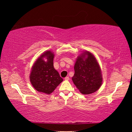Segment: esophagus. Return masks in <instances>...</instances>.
Masks as SVG:
<instances>
[{"label":"esophagus","mask_w":132,"mask_h":132,"mask_svg":"<svg viewBox=\"0 0 132 132\" xmlns=\"http://www.w3.org/2000/svg\"><path fill=\"white\" fill-rule=\"evenodd\" d=\"M64 80H69V76H67L65 78H64Z\"/></svg>","instance_id":"34e87169"}]
</instances>
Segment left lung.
I'll return each mask as SVG.
<instances>
[{
    "mask_svg": "<svg viewBox=\"0 0 132 132\" xmlns=\"http://www.w3.org/2000/svg\"><path fill=\"white\" fill-rule=\"evenodd\" d=\"M73 83L82 94L97 91L102 82L100 66L92 53L86 51L77 57L75 67Z\"/></svg>",
    "mask_w": 132,
    "mask_h": 132,
    "instance_id": "1",
    "label": "left lung"
}]
</instances>
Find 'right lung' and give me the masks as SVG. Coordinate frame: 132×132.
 <instances>
[{
  "label": "right lung",
  "instance_id": "right-lung-1",
  "mask_svg": "<svg viewBox=\"0 0 132 132\" xmlns=\"http://www.w3.org/2000/svg\"><path fill=\"white\" fill-rule=\"evenodd\" d=\"M45 57L47 61L43 58ZM54 55L51 51H46L38 58L32 67L30 79L37 91L47 94L52 93L63 79L53 67Z\"/></svg>",
  "mask_w": 132,
  "mask_h": 132
}]
</instances>
